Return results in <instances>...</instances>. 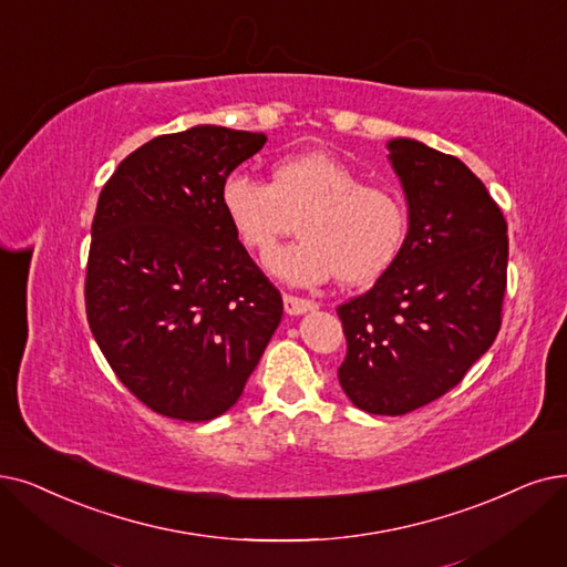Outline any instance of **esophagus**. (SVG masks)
<instances>
[{
  "label": "esophagus",
  "mask_w": 567,
  "mask_h": 567,
  "mask_svg": "<svg viewBox=\"0 0 567 567\" xmlns=\"http://www.w3.org/2000/svg\"><path fill=\"white\" fill-rule=\"evenodd\" d=\"M284 309H286V313H290V316H302V313H307V311H313V309H316V302L305 300V298H298V296H284Z\"/></svg>",
  "instance_id": "esophagus-1"
}]
</instances>
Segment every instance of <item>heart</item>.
Masks as SVG:
<instances>
[{
  "mask_svg": "<svg viewBox=\"0 0 567 567\" xmlns=\"http://www.w3.org/2000/svg\"><path fill=\"white\" fill-rule=\"evenodd\" d=\"M220 207L235 235L267 251L298 218L300 239L267 254L265 269L292 286L334 277L347 286L379 279L402 251L406 205L393 188L368 186L330 153H292L271 167L269 184L233 172L220 184Z\"/></svg>",
  "mask_w": 567,
  "mask_h": 567,
  "instance_id": "b5f03b06",
  "label": "heart"
}]
</instances>
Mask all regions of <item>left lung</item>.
I'll return each mask as SVG.
<instances>
[{
  "label": "left lung",
  "instance_id": "obj_1",
  "mask_svg": "<svg viewBox=\"0 0 567 567\" xmlns=\"http://www.w3.org/2000/svg\"><path fill=\"white\" fill-rule=\"evenodd\" d=\"M389 163L406 237L365 296L337 307L347 358L337 377L358 410L402 416L442 398L501 330L507 223L458 157L395 137Z\"/></svg>",
  "mask_w": 567,
  "mask_h": 567
}]
</instances>
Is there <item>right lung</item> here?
<instances>
[{
	"instance_id": "obj_1",
	"label": "right lung",
	"mask_w": 567,
	"mask_h": 567,
	"mask_svg": "<svg viewBox=\"0 0 567 567\" xmlns=\"http://www.w3.org/2000/svg\"><path fill=\"white\" fill-rule=\"evenodd\" d=\"M262 132L195 125L130 153L100 193L85 311L111 370L155 414L212 421L241 398L284 302L235 235L220 184Z\"/></svg>"
}]
</instances>
